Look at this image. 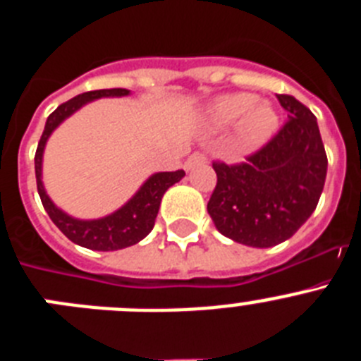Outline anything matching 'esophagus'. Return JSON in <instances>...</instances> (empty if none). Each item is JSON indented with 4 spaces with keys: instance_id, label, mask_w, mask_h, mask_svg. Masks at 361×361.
<instances>
[{
    "instance_id": "esophagus-1",
    "label": "esophagus",
    "mask_w": 361,
    "mask_h": 361,
    "mask_svg": "<svg viewBox=\"0 0 361 361\" xmlns=\"http://www.w3.org/2000/svg\"><path fill=\"white\" fill-rule=\"evenodd\" d=\"M204 162H206V155H204V153L195 152V153H191L190 157H188V161L184 162V168H186V170H193L195 166L204 164Z\"/></svg>"
}]
</instances>
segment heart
<instances>
[{
  "mask_svg": "<svg viewBox=\"0 0 361 361\" xmlns=\"http://www.w3.org/2000/svg\"><path fill=\"white\" fill-rule=\"evenodd\" d=\"M204 123L213 130L235 124V137L244 148H258L275 135L280 114L269 99L250 92H233L215 97L204 110Z\"/></svg>",
  "mask_w": 361,
  "mask_h": 361,
  "instance_id": "obj_1",
  "label": "heart"
}]
</instances>
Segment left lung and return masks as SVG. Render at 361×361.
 Segmentation results:
<instances>
[{
    "label": "left lung",
    "mask_w": 361,
    "mask_h": 361,
    "mask_svg": "<svg viewBox=\"0 0 361 361\" xmlns=\"http://www.w3.org/2000/svg\"><path fill=\"white\" fill-rule=\"evenodd\" d=\"M288 123L242 164L213 162L216 186L208 213L224 237L271 247L288 240L317 209L327 155L317 117L293 95H279Z\"/></svg>",
    "instance_id": "8db88e82"
}]
</instances>
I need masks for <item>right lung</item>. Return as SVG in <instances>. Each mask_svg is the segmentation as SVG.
<instances>
[{
	"label": "right lung",
	"instance_id": "right-lung-1",
	"mask_svg": "<svg viewBox=\"0 0 361 361\" xmlns=\"http://www.w3.org/2000/svg\"><path fill=\"white\" fill-rule=\"evenodd\" d=\"M124 95H130V90H126V88H104V90L79 94L78 97L70 99L61 106H57L47 119L43 135H41L36 149V159H34L36 161L37 193L41 197L44 212L49 213L54 224L61 229L66 238H70L73 244L94 251H117L141 242L155 226V216L161 208V200L166 190L186 175L183 170L159 171V173L149 175L142 183V186L135 191V195L124 206H121L110 215L92 220L75 219V216L68 215L61 208H57L52 199L47 195V190L43 186V153L54 130L63 121L68 119L72 114H75L79 108L92 103L95 99L124 97Z\"/></svg>",
	"mask_w": 361,
	"mask_h": 361
}]
</instances>
